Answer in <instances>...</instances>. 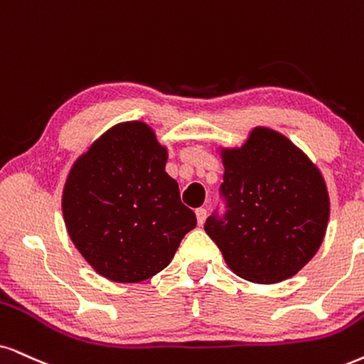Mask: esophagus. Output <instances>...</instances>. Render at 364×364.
I'll list each match as a JSON object with an SVG mask.
<instances>
[{
	"label": "esophagus",
	"mask_w": 364,
	"mask_h": 364,
	"mask_svg": "<svg viewBox=\"0 0 364 364\" xmlns=\"http://www.w3.org/2000/svg\"><path fill=\"white\" fill-rule=\"evenodd\" d=\"M196 220H198V225H203L205 218H206V210L205 208H196Z\"/></svg>",
	"instance_id": "1"
}]
</instances>
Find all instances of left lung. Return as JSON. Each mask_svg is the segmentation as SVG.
Instances as JSON below:
<instances>
[{
	"label": "left lung",
	"mask_w": 364,
	"mask_h": 364,
	"mask_svg": "<svg viewBox=\"0 0 364 364\" xmlns=\"http://www.w3.org/2000/svg\"><path fill=\"white\" fill-rule=\"evenodd\" d=\"M223 210L205 222L238 277L257 284L289 279L316 255L329 220L317 168L287 137L257 127L245 146L223 153Z\"/></svg>",
	"instance_id": "8db88e82"
}]
</instances>
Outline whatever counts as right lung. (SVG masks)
Listing matches in <instances>:
<instances>
[{
  "mask_svg": "<svg viewBox=\"0 0 364 364\" xmlns=\"http://www.w3.org/2000/svg\"><path fill=\"white\" fill-rule=\"evenodd\" d=\"M166 149L142 122L119 124L73 164L62 198L73 245L104 277L141 282L196 227L169 178Z\"/></svg>",
  "mask_w": 364,
  "mask_h": 364,
  "instance_id": "add662e5",
  "label": "right lung"
}]
</instances>
